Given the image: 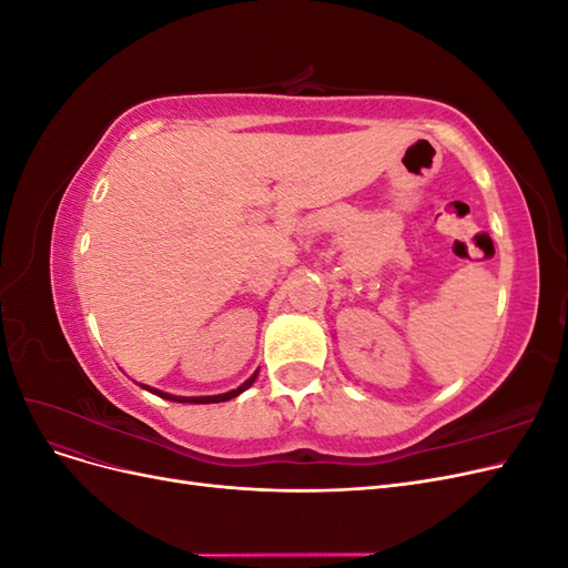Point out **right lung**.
<instances>
[{
	"instance_id": "1",
	"label": "right lung",
	"mask_w": 568,
	"mask_h": 568,
	"mask_svg": "<svg viewBox=\"0 0 568 568\" xmlns=\"http://www.w3.org/2000/svg\"><path fill=\"white\" fill-rule=\"evenodd\" d=\"M255 376H257V369L248 376V379L239 386V388H234V390H227V393H217V395H196V398H184V395H170V393H163V390H159V388H151V386H146V384H140L144 390H149V393H153V395H159V398H165V400H173V403H194V405H209V403H225V400H232V398H236L239 393H244L246 388H251L253 386V382H255Z\"/></svg>"
}]
</instances>
